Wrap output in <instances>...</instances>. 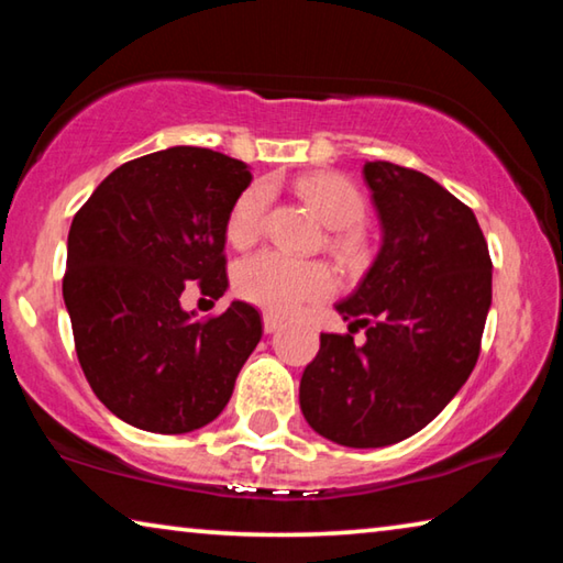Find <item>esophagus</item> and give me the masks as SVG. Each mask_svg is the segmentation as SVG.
Segmentation results:
<instances>
[{
    "instance_id": "34e87169",
    "label": "esophagus",
    "mask_w": 563,
    "mask_h": 563,
    "mask_svg": "<svg viewBox=\"0 0 563 563\" xmlns=\"http://www.w3.org/2000/svg\"><path fill=\"white\" fill-rule=\"evenodd\" d=\"M280 325H283V320L278 316H273V312H265V316H263V330L268 332V335H271V332H275V330H280Z\"/></svg>"
}]
</instances>
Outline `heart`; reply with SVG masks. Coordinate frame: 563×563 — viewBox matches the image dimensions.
I'll use <instances>...</instances> for the list:
<instances>
[{"label":"heart","instance_id":"heart-1","mask_svg":"<svg viewBox=\"0 0 563 563\" xmlns=\"http://www.w3.org/2000/svg\"><path fill=\"white\" fill-rule=\"evenodd\" d=\"M298 194L330 228H352L365 218V198L350 178L340 174L305 176L298 180ZM268 198V184L247 186L235 198L225 223L228 241L243 247L258 238ZM338 245L340 251L352 253L357 241L347 231L338 235ZM235 290L263 310L290 316L305 302L330 298L335 292V275L320 261H298L278 251H261L238 263Z\"/></svg>","mask_w":563,"mask_h":563}]
</instances>
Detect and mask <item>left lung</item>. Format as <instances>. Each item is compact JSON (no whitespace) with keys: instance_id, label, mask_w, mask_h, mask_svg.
<instances>
[{"instance_id":"left-lung-1","label":"left lung","mask_w":563,"mask_h":563,"mask_svg":"<svg viewBox=\"0 0 563 563\" xmlns=\"http://www.w3.org/2000/svg\"><path fill=\"white\" fill-rule=\"evenodd\" d=\"M383 245L335 305L352 335L322 332L300 409L325 440L369 450L402 442L472 375L492 305V258L470 206L419 170L367 161Z\"/></svg>"}]
</instances>
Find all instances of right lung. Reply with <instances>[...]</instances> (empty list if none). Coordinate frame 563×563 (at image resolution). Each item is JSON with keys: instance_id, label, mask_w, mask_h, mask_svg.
Returning a JSON list of instances; mask_svg holds the SVG:
<instances>
[{"instance_id": "right-lung-1", "label": "right lung", "mask_w": 563, "mask_h": 563, "mask_svg": "<svg viewBox=\"0 0 563 563\" xmlns=\"http://www.w3.org/2000/svg\"><path fill=\"white\" fill-rule=\"evenodd\" d=\"M251 178L243 161L174 146L119 166L74 216L62 290L76 355L93 395L139 430L213 422L261 342L253 305L211 320L180 308L190 280L225 292V223Z\"/></svg>"}]
</instances>
